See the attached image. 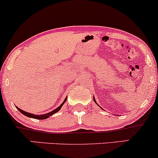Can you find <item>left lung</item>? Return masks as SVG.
I'll return each mask as SVG.
<instances>
[{"instance_id":"1","label":"left lung","mask_w":158,"mask_h":158,"mask_svg":"<svg viewBox=\"0 0 158 158\" xmlns=\"http://www.w3.org/2000/svg\"><path fill=\"white\" fill-rule=\"evenodd\" d=\"M93 100H94V102H95V103H96V101H95V98H93ZM96 104H97V103H96ZM99 106V105H98ZM99 107H100V106H99ZM101 108H102V107H101Z\"/></svg>"}]
</instances>
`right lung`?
<instances>
[{"instance_id": "1", "label": "right lung", "mask_w": 158, "mask_h": 158, "mask_svg": "<svg viewBox=\"0 0 158 158\" xmlns=\"http://www.w3.org/2000/svg\"><path fill=\"white\" fill-rule=\"evenodd\" d=\"M66 100H67V97L65 98L64 102L62 103V104H60V105L57 108H56L55 110H54L51 111V112H49V113H45V114H42V115H35V114H33V113L25 112V111H24V110H22L19 109V108L18 107H17V109L19 110V112H21L23 115H24V116H27V117L36 118V119H45V118H48V117H50L51 116H52V115L54 114V113H57L58 111H59L61 109V107H63V104H64V103L66 102Z\"/></svg>"}]
</instances>
